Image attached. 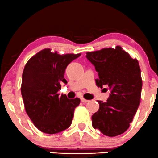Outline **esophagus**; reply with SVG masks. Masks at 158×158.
<instances>
[{
    "label": "esophagus",
    "mask_w": 158,
    "mask_h": 158,
    "mask_svg": "<svg viewBox=\"0 0 158 158\" xmlns=\"http://www.w3.org/2000/svg\"><path fill=\"white\" fill-rule=\"evenodd\" d=\"M81 101H82V103H87V102H88V100H86V99L82 98H81Z\"/></svg>",
    "instance_id": "esophagus-1"
}]
</instances>
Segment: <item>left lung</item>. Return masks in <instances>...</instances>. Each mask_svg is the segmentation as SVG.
<instances>
[{
  "label": "left lung",
  "mask_w": 158,
  "mask_h": 158,
  "mask_svg": "<svg viewBox=\"0 0 158 158\" xmlns=\"http://www.w3.org/2000/svg\"><path fill=\"white\" fill-rule=\"evenodd\" d=\"M98 72V87L108 86L106 102L98 100L99 110L91 117L92 126L103 134L116 136L129 128L140 103L143 81L137 59L120 46L86 53Z\"/></svg>",
  "instance_id": "obj_1"
}]
</instances>
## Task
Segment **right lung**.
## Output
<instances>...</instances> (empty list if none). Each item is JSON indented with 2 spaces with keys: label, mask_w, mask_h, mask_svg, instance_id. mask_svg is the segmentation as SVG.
I'll return each mask as SVG.
<instances>
[{
  "label": "right lung",
  "mask_w": 158,
  "mask_h": 158,
  "mask_svg": "<svg viewBox=\"0 0 158 158\" xmlns=\"http://www.w3.org/2000/svg\"><path fill=\"white\" fill-rule=\"evenodd\" d=\"M79 54L60 55L44 48L27 62L22 73L21 92L26 113L35 127L45 133L54 134L68 128L80 99L60 96L58 91L64 79L66 67Z\"/></svg>",
  "instance_id": "1"
}]
</instances>
